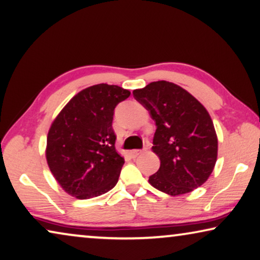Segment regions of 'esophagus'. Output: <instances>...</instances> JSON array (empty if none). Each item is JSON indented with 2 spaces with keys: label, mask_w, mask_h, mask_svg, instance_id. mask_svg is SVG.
<instances>
[{
  "label": "esophagus",
  "mask_w": 260,
  "mask_h": 260,
  "mask_svg": "<svg viewBox=\"0 0 260 260\" xmlns=\"http://www.w3.org/2000/svg\"><path fill=\"white\" fill-rule=\"evenodd\" d=\"M142 153H143V150H133V151H130V155L133 158H136V157H137V155L142 154Z\"/></svg>",
  "instance_id": "obj_1"
}]
</instances>
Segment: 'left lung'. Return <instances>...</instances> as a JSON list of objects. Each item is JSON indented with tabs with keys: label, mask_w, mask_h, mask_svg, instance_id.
<instances>
[{
	"label": "left lung",
	"mask_w": 260,
	"mask_h": 260,
	"mask_svg": "<svg viewBox=\"0 0 260 260\" xmlns=\"http://www.w3.org/2000/svg\"><path fill=\"white\" fill-rule=\"evenodd\" d=\"M133 94L157 125L152 150L160 167L149 182L172 197L203 185L217 159V136L206 108L180 86L164 80Z\"/></svg>",
	"instance_id": "left-lung-1"
}]
</instances>
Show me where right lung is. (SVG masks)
<instances>
[{
	"label": "right lung",
	"instance_id": "add662e5",
	"mask_svg": "<svg viewBox=\"0 0 260 260\" xmlns=\"http://www.w3.org/2000/svg\"><path fill=\"white\" fill-rule=\"evenodd\" d=\"M129 96V90L115 85L88 87L52 123L46 160L55 180L72 197H99L117 183L124 158L115 149L114 110Z\"/></svg>",
	"mask_w": 260,
	"mask_h": 260
}]
</instances>
